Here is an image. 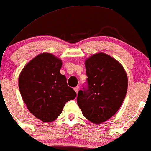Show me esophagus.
<instances>
[{"label":"esophagus","mask_w":151,"mask_h":151,"mask_svg":"<svg viewBox=\"0 0 151 151\" xmlns=\"http://www.w3.org/2000/svg\"><path fill=\"white\" fill-rule=\"evenodd\" d=\"M74 90H75L76 93H78V91H79V87L77 86V87H76V88H74Z\"/></svg>","instance_id":"obj_1"}]
</instances>
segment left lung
I'll return each mask as SVG.
<instances>
[{
    "instance_id": "1",
    "label": "left lung",
    "mask_w": 151,
    "mask_h": 151,
    "mask_svg": "<svg viewBox=\"0 0 151 151\" xmlns=\"http://www.w3.org/2000/svg\"><path fill=\"white\" fill-rule=\"evenodd\" d=\"M86 68L87 86L78 93V105L89 121L102 123L115 114L124 100L127 73L116 59L104 53L88 58Z\"/></svg>"
}]
</instances>
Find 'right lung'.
<instances>
[{"mask_svg":"<svg viewBox=\"0 0 151 151\" xmlns=\"http://www.w3.org/2000/svg\"><path fill=\"white\" fill-rule=\"evenodd\" d=\"M62 61L51 54H41L31 60L19 77V89L27 107L34 116L45 122L61 114L65 103L76 97L60 73Z\"/></svg>","mask_w":151,"mask_h":151,"instance_id":"right-lung-1","label":"right lung"}]
</instances>
